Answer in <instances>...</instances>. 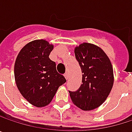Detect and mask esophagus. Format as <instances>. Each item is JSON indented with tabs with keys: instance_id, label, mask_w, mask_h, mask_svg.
Wrapping results in <instances>:
<instances>
[{
	"instance_id": "obj_1",
	"label": "esophagus",
	"mask_w": 132,
	"mask_h": 132,
	"mask_svg": "<svg viewBox=\"0 0 132 132\" xmlns=\"http://www.w3.org/2000/svg\"><path fill=\"white\" fill-rule=\"evenodd\" d=\"M64 76H65V78H66V79H68V78H69V73H65L64 74Z\"/></svg>"
}]
</instances>
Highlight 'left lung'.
Returning <instances> with one entry per match:
<instances>
[{"label":"left lung","instance_id":"left-lung-1","mask_svg":"<svg viewBox=\"0 0 132 132\" xmlns=\"http://www.w3.org/2000/svg\"><path fill=\"white\" fill-rule=\"evenodd\" d=\"M75 56L81 67L82 84L70 92L72 103L84 111L99 107L107 98L114 83L113 67L106 53L98 46L83 43L75 47Z\"/></svg>","mask_w":132,"mask_h":132}]
</instances>
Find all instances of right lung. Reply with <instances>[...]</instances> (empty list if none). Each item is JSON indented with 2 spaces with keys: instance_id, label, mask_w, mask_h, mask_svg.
Returning <instances> with one entry per match:
<instances>
[{
  "instance_id": "obj_1",
  "label": "right lung",
  "mask_w": 132,
  "mask_h": 132,
  "mask_svg": "<svg viewBox=\"0 0 132 132\" xmlns=\"http://www.w3.org/2000/svg\"><path fill=\"white\" fill-rule=\"evenodd\" d=\"M53 49V45L46 40H33L20 50L15 61L16 87L27 102L37 108L49 105L59 87L66 82L49 57Z\"/></svg>"
}]
</instances>
